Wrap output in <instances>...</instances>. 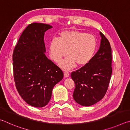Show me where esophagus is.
Returning a JSON list of instances; mask_svg holds the SVG:
<instances>
[{"label": "esophagus", "instance_id": "obj_1", "mask_svg": "<svg viewBox=\"0 0 130 130\" xmlns=\"http://www.w3.org/2000/svg\"><path fill=\"white\" fill-rule=\"evenodd\" d=\"M64 76L65 77H68L69 76V73L68 72H64Z\"/></svg>", "mask_w": 130, "mask_h": 130}]
</instances>
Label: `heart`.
Wrapping results in <instances>:
<instances>
[{
  "instance_id": "b5f03b06",
  "label": "heart",
  "mask_w": 130,
  "mask_h": 130,
  "mask_svg": "<svg viewBox=\"0 0 130 130\" xmlns=\"http://www.w3.org/2000/svg\"><path fill=\"white\" fill-rule=\"evenodd\" d=\"M96 47L97 40L93 35L78 30L63 31L58 39L53 38L50 41V56L54 62H60L67 52L68 57L60 63V66L68 70L76 64L81 67L89 62Z\"/></svg>"
}]
</instances>
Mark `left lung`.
Wrapping results in <instances>:
<instances>
[{
	"label": "left lung",
	"instance_id": "1",
	"mask_svg": "<svg viewBox=\"0 0 130 130\" xmlns=\"http://www.w3.org/2000/svg\"><path fill=\"white\" fill-rule=\"evenodd\" d=\"M100 48L89 62L72 72L75 83L73 96L76 103L90 106L104 98L108 88L112 69L111 47L102 32Z\"/></svg>",
	"mask_w": 130,
	"mask_h": 130
}]
</instances>
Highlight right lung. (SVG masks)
Here are the masks:
<instances>
[{
	"mask_svg": "<svg viewBox=\"0 0 130 130\" xmlns=\"http://www.w3.org/2000/svg\"><path fill=\"white\" fill-rule=\"evenodd\" d=\"M52 26L32 23L22 33L12 54L15 86L31 106L43 107L51 99L54 85L63 78L60 68L45 56L44 34Z\"/></svg>",
	"mask_w": 130,
	"mask_h": 130,
	"instance_id": "right-lung-1",
	"label": "right lung"
}]
</instances>
